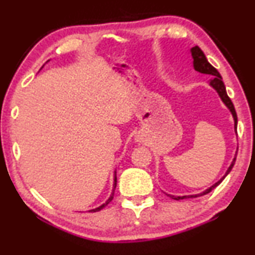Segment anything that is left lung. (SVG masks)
I'll return each mask as SVG.
<instances>
[{
  "mask_svg": "<svg viewBox=\"0 0 255 255\" xmlns=\"http://www.w3.org/2000/svg\"><path fill=\"white\" fill-rule=\"evenodd\" d=\"M191 56L192 58H194V67L196 71L201 72V73H204V75H209L211 79H210V85L213 87L215 90L217 91V94L220 95L221 100L223 101V103L226 104L227 107H228V109L231 110L233 118H234V128L236 130V128H238V116H236V112H235V108H234V104H233L232 100L231 98L228 97V95H227V91H226V87L225 84H223L222 82V77H221V75L219 73V71L214 67L211 64L209 63V61L207 60V58H205L203 51L201 50V48L198 47V46H195V47L191 48ZM235 159H233L231 166H229L228 170H227V172L225 176H223L221 179L219 180V182L214 184L213 186H210L209 189L205 190L204 192H202V194H198V195H190V196H172V195H168L170 196L171 198L172 199H176V201H179V199H186V198H192V197H198V196H202V195H207L209 194V192L211 191L213 189H215L219 184L222 182L223 179H225L227 174H228L229 172L232 171L233 166H234L235 164Z\"/></svg>",
  "mask_w": 255,
  "mask_h": 255,
  "instance_id": "obj_1",
  "label": "left lung"
}]
</instances>
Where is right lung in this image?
Returning a JSON list of instances; mask_svg holds the SVG:
<instances>
[{"mask_svg":"<svg viewBox=\"0 0 255 255\" xmlns=\"http://www.w3.org/2000/svg\"><path fill=\"white\" fill-rule=\"evenodd\" d=\"M115 188H116V172H115V178H114V189H113V192H112V195H110V197L107 199L106 203H103L102 205H100V207L96 208V209H93V210H90V211H94V213H96V211H100L101 209H103V208L106 207V205H108L110 202H112L113 197H114V190H115Z\"/></svg>","mask_w":255,"mask_h":255,"instance_id":"right-lung-1","label":"right lung"}]
</instances>
